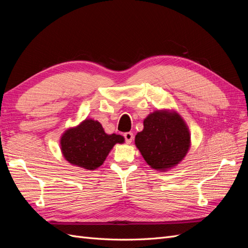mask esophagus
<instances>
[{
	"mask_svg": "<svg viewBox=\"0 0 248 248\" xmlns=\"http://www.w3.org/2000/svg\"><path fill=\"white\" fill-rule=\"evenodd\" d=\"M124 138H125V141L127 142V144H131V141L133 140V133L126 132V133H124Z\"/></svg>",
	"mask_w": 248,
	"mask_h": 248,
	"instance_id": "esophagus-1",
	"label": "esophagus"
}]
</instances>
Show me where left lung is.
Listing matches in <instances>:
<instances>
[{
    "label": "left lung",
    "instance_id": "8db88e82",
    "mask_svg": "<svg viewBox=\"0 0 248 248\" xmlns=\"http://www.w3.org/2000/svg\"><path fill=\"white\" fill-rule=\"evenodd\" d=\"M136 146L150 168L167 171L177 167L191 145V137L181 115L174 109H157L144 120L136 136Z\"/></svg>",
    "mask_w": 248,
    "mask_h": 248
}]
</instances>
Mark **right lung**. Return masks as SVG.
<instances>
[{
	"label": "right lung",
	"instance_id": "1",
	"mask_svg": "<svg viewBox=\"0 0 248 248\" xmlns=\"http://www.w3.org/2000/svg\"><path fill=\"white\" fill-rule=\"evenodd\" d=\"M124 141V137L106 133L98 121L89 118L66 129L60 139V147L64 158L72 166L94 170L102 166L116 144Z\"/></svg>",
	"mask_w": 248,
	"mask_h": 248
}]
</instances>
